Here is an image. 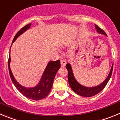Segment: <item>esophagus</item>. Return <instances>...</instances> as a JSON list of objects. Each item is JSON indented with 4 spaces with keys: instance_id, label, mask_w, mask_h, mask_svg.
Instances as JSON below:
<instances>
[{
    "instance_id": "obj_1",
    "label": "esophagus",
    "mask_w": 120,
    "mask_h": 120,
    "mask_svg": "<svg viewBox=\"0 0 120 120\" xmlns=\"http://www.w3.org/2000/svg\"><path fill=\"white\" fill-rule=\"evenodd\" d=\"M66 63H67V62H66V60H61V66H66Z\"/></svg>"
}]
</instances>
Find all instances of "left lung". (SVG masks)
Instances as JSON below:
<instances>
[{
    "label": "left lung",
    "mask_w": 120,
    "mask_h": 120,
    "mask_svg": "<svg viewBox=\"0 0 120 120\" xmlns=\"http://www.w3.org/2000/svg\"><path fill=\"white\" fill-rule=\"evenodd\" d=\"M95 27H96V29L97 32L98 33H100V34H103L106 35V36H107L106 33L102 29H100L97 25H95ZM66 68L68 71V81H69V84L71 88L73 90V91L74 92L76 93V94H78L81 96L87 98V97L93 96L94 95L97 94L99 93H100L105 87V86H106V84H107L109 80L111 75H112V73L113 64L112 66V67H111V71H110L108 76V77L106 78L105 80L103 82L101 83L100 85H99V86L93 87H85V86H82V85H81L80 84H79L78 82L75 79V77L73 76L72 67H71V64L69 63H68L66 64Z\"/></svg>",
    "instance_id": "8db88e82"
}]
</instances>
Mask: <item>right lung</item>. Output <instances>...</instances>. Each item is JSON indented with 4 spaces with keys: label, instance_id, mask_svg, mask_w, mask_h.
Segmentation results:
<instances>
[{
    "label": "right lung",
    "instance_id": "1",
    "mask_svg": "<svg viewBox=\"0 0 120 120\" xmlns=\"http://www.w3.org/2000/svg\"><path fill=\"white\" fill-rule=\"evenodd\" d=\"M31 24H32L31 23L28 24L26 26L23 27L21 30L18 31L13 39L12 43L17 39L18 36H20L22 33H23L24 32H26L27 30H28L30 27ZM10 61L11 57L9 55V59H8V69H9L11 79L17 90L22 94H23L24 96L29 99L34 100H41L48 96V94L50 92L51 89L52 88L55 76L60 68V60L55 61H50L48 63V64H47V67L43 73V75L41 78L39 82L36 87H33V88H27V87H23V86H21L15 79L11 70L10 66H9L10 65Z\"/></svg>",
    "mask_w": 120,
    "mask_h": 120
}]
</instances>
